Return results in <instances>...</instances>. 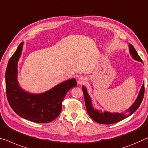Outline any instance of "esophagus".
Segmentation results:
<instances>
[{"instance_id":"esophagus-1","label":"esophagus","mask_w":148,"mask_h":148,"mask_svg":"<svg viewBox=\"0 0 148 148\" xmlns=\"http://www.w3.org/2000/svg\"><path fill=\"white\" fill-rule=\"evenodd\" d=\"M86 81H87V79H86L85 77H80L78 79V81H77L78 83L80 84V85H83V84H85L86 83Z\"/></svg>"}]
</instances>
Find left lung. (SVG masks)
<instances>
[{"label": "left lung", "mask_w": 148, "mask_h": 148, "mask_svg": "<svg viewBox=\"0 0 148 148\" xmlns=\"http://www.w3.org/2000/svg\"><path fill=\"white\" fill-rule=\"evenodd\" d=\"M129 51L130 54L132 56L134 60L142 62V59L138 56L137 51L135 49L134 47L132 44H129ZM143 63V62H142ZM82 90L85 97V103L86 108H87V113L90 116V118L94 120V121L98 122V123L101 124H110L116 123L118 122L121 121V120L126 119L127 117L132 114L136 112V110L139 108L140 104L142 103L143 98L144 95V83H143L142 87L140 88V90L138 94L137 99H136L134 103L130 106L128 109L125 110L124 112L119 113V112H110L104 111L102 112L101 110L95 108L93 107L92 101L90 99V97L88 95L87 92V88L85 86H82Z\"/></svg>", "instance_id": "1"}]
</instances>
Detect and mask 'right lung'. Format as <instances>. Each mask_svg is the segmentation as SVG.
Instances as JSON below:
<instances>
[{"label": "right lung", "mask_w": 148, "mask_h": 148, "mask_svg": "<svg viewBox=\"0 0 148 148\" xmlns=\"http://www.w3.org/2000/svg\"><path fill=\"white\" fill-rule=\"evenodd\" d=\"M24 42L20 44L11 57L6 70V90L9 104L13 110L23 118L35 123H47L60 115L62 101L67 92L77 86L76 79H68L51 89L33 94L22 89L17 79L18 62L21 56Z\"/></svg>", "instance_id": "right-lung-1"}]
</instances>
